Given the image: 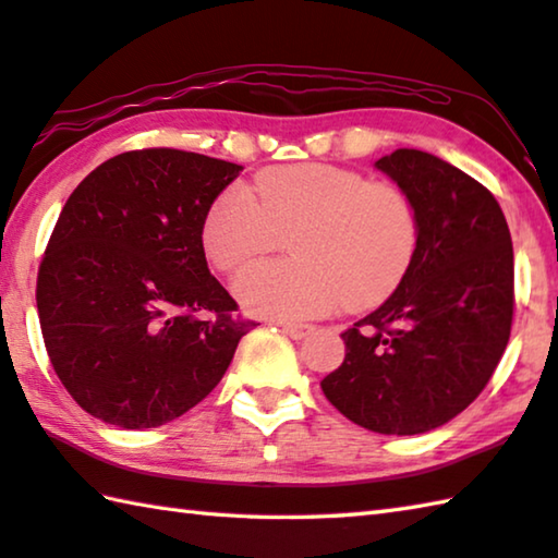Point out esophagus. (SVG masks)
Here are the masks:
<instances>
[{
    "label": "esophagus",
    "mask_w": 558,
    "mask_h": 558,
    "mask_svg": "<svg viewBox=\"0 0 558 558\" xmlns=\"http://www.w3.org/2000/svg\"><path fill=\"white\" fill-rule=\"evenodd\" d=\"M280 329L286 331L290 339H305L314 327L312 324H302V322H280Z\"/></svg>",
    "instance_id": "esophagus-1"
}]
</instances>
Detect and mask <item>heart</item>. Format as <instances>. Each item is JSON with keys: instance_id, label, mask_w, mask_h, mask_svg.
<instances>
[{"instance_id": "b5f03b06", "label": "heart", "mask_w": 558, "mask_h": 558, "mask_svg": "<svg viewBox=\"0 0 558 558\" xmlns=\"http://www.w3.org/2000/svg\"><path fill=\"white\" fill-rule=\"evenodd\" d=\"M288 236L295 258L256 263L234 280L251 314L295 322L339 305H378L408 276L420 215L398 182L300 163L263 170L253 192L227 190L202 229L207 258L221 272L266 256Z\"/></svg>"}]
</instances>
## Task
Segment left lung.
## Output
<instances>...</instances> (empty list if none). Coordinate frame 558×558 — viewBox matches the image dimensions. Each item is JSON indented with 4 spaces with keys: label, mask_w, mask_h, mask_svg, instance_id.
Instances as JSON below:
<instances>
[{
    "label": "left lung",
    "mask_w": 558,
    "mask_h": 558,
    "mask_svg": "<svg viewBox=\"0 0 558 558\" xmlns=\"http://www.w3.org/2000/svg\"><path fill=\"white\" fill-rule=\"evenodd\" d=\"M378 170L410 192L420 246L398 290L341 333L343 363L322 380L343 417L378 434H422L478 398L508 347L514 260L508 221L478 180L398 148Z\"/></svg>",
    "instance_id": "1"
}]
</instances>
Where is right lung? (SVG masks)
Listing matches in <instances>:
<instances>
[{
    "mask_svg": "<svg viewBox=\"0 0 558 558\" xmlns=\"http://www.w3.org/2000/svg\"><path fill=\"white\" fill-rule=\"evenodd\" d=\"M241 170L178 148L126 150L68 197L36 305L56 376L93 417L124 429L180 417L256 327L202 246L211 202Z\"/></svg>",
    "mask_w": 558,
    "mask_h": 558,
    "instance_id": "obj_1",
    "label": "right lung"
}]
</instances>
